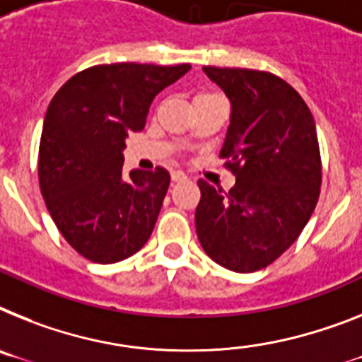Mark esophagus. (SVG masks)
<instances>
[{"mask_svg":"<svg viewBox=\"0 0 362 362\" xmlns=\"http://www.w3.org/2000/svg\"><path fill=\"white\" fill-rule=\"evenodd\" d=\"M171 180L173 182H184V180H187V175H186V173H182V171H173L171 173Z\"/></svg>","mask_w":362,"mask_h":362,"instance_id":"1","label":"esophagus"}]
</instances>
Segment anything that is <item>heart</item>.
<instances>
[{
  "instance_id": "1",
  "label": "heart",
  "mask_w": 362,
  "mask_h": 362,
  "mask_svg": "<svg viewBox=\"0 0 362 362\" xmlns=\"http://www.w3.org/2000/svg\"><path fill=\"white\" fill-rule=\"evenodd\" d=\"M200 95H206V93H200Z\"/></svg>"
}]
</instances>
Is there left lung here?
<instances>
[{
	"mask_svg": "<svg viewBox=\"0 0 362 362\" xmlns=\"http://www.w3.org/2000/svg\"><path fill=\"white\" fill-rule=\"evenodd\" d=\"M204 73L230 99L221 156L235 175L228 193L199 180V241L233 272L270 265L315 211L322 167L315 119L298 92L272 73L214 68Z\"/></svg>",
	"mask_w": 362,
	"mask_h": 362,
	"instance_id": "left-lung-1",
	"label": "left lung"
}]
</instances>
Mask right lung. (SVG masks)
<instances>
[{"instance_id":"1","label":"right lung","mask_w":362,"mask_h":362,"mask_svg":"<svg viewBox=\"0 0 362 362\" xmlns=\"http://www.w3.org/2000/svg\"><path fill=\"white\" fill-rule=\"evenodd\" d=\"M189 64H103L77 73L44 117L38 178L64 239L86 259L117 263L148 241L171 182L163 167L123 173L124 139Z\"/></svg>"}]
</instances>
